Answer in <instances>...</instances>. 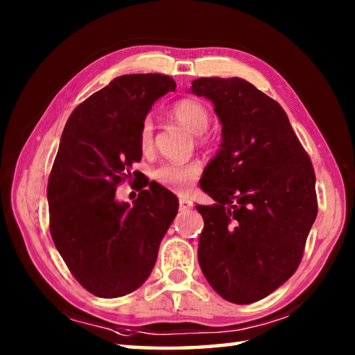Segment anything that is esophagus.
Returning a JSON list of instances; mask_svg holds the SVG:
<instances>
[{
  "mask_svg": "<svg viewBox=\"0 0 355 355\" xmlns=\"http://www.w3.org/2000/svg\"><path fill=\"white\" fill-rule=\"evenodd\" d=\"M178 207H180V210H189V208L193 207V202H191L188 198H180Z\"/></svg>",
  "mask_w": 355,
  "mask_h": 355,
  "instance_id": "obj_1",
  "label": "esophagus"
}]
</instances>
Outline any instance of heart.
I'll return each instance as SVG.
<instances>
[{
  "mask_svg": "<svg viewBox=\"0 0 355 355\" xmlns=\"http://www.w3.org/2000/svg\"><path fill=\"white\" fill-rule=\"evenodd\" d=\"M172 114L177 120L187 126L191 132L199 134L200 142H207L204 132L208 123H210V114L207 107L198 99H180L172 107ZM153 142V121L150 118L140 123L139 129V145L144 151L151 147ZM202 164L199 161H187V162H164L153 171V178L156 183L162 187L184 191L200 177Z\"/></svg>",
  "mask_w": 355,
  "mask_h": 355,
  "instance_id": "obj_1",
  "label": "heart"
}]
</instances>
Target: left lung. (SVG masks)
Masks as SVG:
<instances>
[{"label": "left lung", "instance_id": "1", "mask_svg": "<svg viewBox=\"0 0 355 355\" xmlns=\"http://www.w3.org/2000/svg\"><path fill=\"white\" fill-rule=\"evenodd\" d=\"M191 92L215 105L221 148L200 187L199 263L227 302L248 305L295 273L318 216L316 175L277 101L239 77H202Z\"/></svg>", "mask_w": 355, "mask_h": 355}]
</instances>
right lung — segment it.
I'll use <instances>...</instances> for the list:
<instances>
[{
	"instance_id": "right-lung-1",
	"label": "right lung",
	"mask_w": 355,
	"mask_h": 355,
	"mask_svg": "<svg viewBox=\"0 0 355 355\" xmlns=\"http://www.w3.org/2000/svg\"><path fill=\"white\" fill-rule=\"evenodd\" d=\"M175 87L162 74L120 76L78 104L64 126L47 184L49 226L72 277L93 295L140 288L178 211V199L155 182L142 184L132 205L115 200L116 188L139 175L131 168L142 159L140 123Z\"/></svg>"
}]
</instances>
